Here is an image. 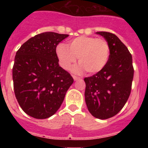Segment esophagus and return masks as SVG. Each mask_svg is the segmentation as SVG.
<instances>
[{
	"label": "esophagus",
	"instance_id": "esophagus-1",
	"mask_svg": "<svg viewBox=\"0 0 148 148\" xmlns=\"http://www.w3.org/2000/svg\"><path fill=\"white\" fill-rule=\"evenodd\" d=\"M72 77H73V79H74V80H75V81H77V80H78V79H80V77H77V76H75V75H72Z\"/></svg>",
	"mask_w": 148,
	"mask_h": 148
}]
</instances>
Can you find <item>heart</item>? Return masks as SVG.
<instances>
[{
  "mask_svg": "<svg viewBox=\"0 0 148 148\" xmlns=\"http://www.w3.org/2000/svg\"><path fill=\"white\" fill-rule=\"evenodd\" d=\"M61 66L69 69L78 58L79 66L74 71L88 74H96L105 66L110 56V46L103 38L81 36L69 42L68 47L59 44L56 49Z\"/></svg>",
  "mask_w": 148,
  "mask_h": 148,
  "instance_id": "heart-1",
  "label": "heart"
}]
</instances>
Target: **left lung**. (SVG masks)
<instances>
[{"instance_id": "1", "label": "left lung", "mask_w": 148, "mask_h": 148, "mask_svg": "<svg viewBox=\"0 0 148 148\" xmlns=\"http://www.w3.org/2000/svg\"><path fill=\"white\" fill-rule=\"evenodd\" d=\"M110 46L105 66L92 77L84 78L85 102L92 116L101 120L116 115L127 101L134 76L132 55L114 34L97 32Z\"/></svg>"}]
</instances>
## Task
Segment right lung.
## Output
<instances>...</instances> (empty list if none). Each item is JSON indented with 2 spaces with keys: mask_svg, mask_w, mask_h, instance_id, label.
Listing matches in <instances>:
<instances>
[{
  "mask_svg": "<svg viewBox=\"0 0 148 148\" xmlns=\"http://www.w3.org/2000/svg\"><path fill=\"white\" fill-rule=\"evenodd\" d=\"M67 34L44 32L29 38L16 52L13 66L15 96L22 110L36 119L56 112L74 82L59 66L56 49Z\"/></svg>",
  "mask_w": 148,
  "mask_h": 148,
  "instance_id": "right-lung-1",
  "label": "right lung"
}]
</instances>
